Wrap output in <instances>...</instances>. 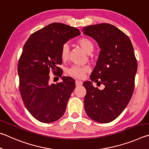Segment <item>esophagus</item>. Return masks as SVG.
Wrapping results in <instances>:
<instances>
[{
    "mask_svg": "<svg viewBox=\"0 0 149 149\" xmlns=\"http://www.w3.org/2000/svg\"><path fill=\"white\" fill-rule=\"evenodd\" d=\"M75 84H76V86H81L82 84V82L79 80H75Z\"/></svg>",
    "mask_w": 149,
    "mask_h": 149,
    "instance_id": "34e87169",
    "label": "esophagus"
}]
</instances>
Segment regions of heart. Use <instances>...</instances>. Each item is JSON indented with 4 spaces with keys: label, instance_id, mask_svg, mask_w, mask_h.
<instances>
[{
    "label": "heart",
    "instance_id": "b5f03b06",
    "mask_svg": "<svg viewBox=\"0 0 149 149\" xmlns=\"http://www.w3.org/2000/svg\"><path fill=\"white\" fill-rule=\"evenodd\" d=\"M77 43L88 54H90L93 49V44L92 40L88 38L83 37L78 40ZM69 55V48L67 44H64L61 46L60 50V57L63 61H66ZM89 70L87 66L73 65L66 70V73L69 76L74 77L79 79H82L86 72Z\"/></svg>",
    "mask_w": 149,
    "mask_h": 149
}]
</instances>
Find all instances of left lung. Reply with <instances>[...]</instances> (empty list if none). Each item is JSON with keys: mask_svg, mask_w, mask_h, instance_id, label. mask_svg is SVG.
Wrapping results in <instances>:
<instances>
[{"mask_svg": "<svg viewBox=\"0 0 149 149\" xmlns=\"http://www.w3.org/2000/svg\"><path fill=\"white\" fill-rule=\"evenodd\" d=\"M82 31L94 38L101 48L90 79L105 86L100 90L92 82L83 83L86 90L85 111L93 120L109 123L123 112L134 93L137 69L134 47L126 34L109 23L89 25Z\"/></svg>", "mask_w": 149, "mask_h": 149, "instance_id": "8db88e82", "label": "left lung"}]
</instances>
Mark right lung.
I'll return each instance as SVG.
<instances>
[{
  "instance_id": "obj_1",
  "label": "right lung",
  "mask_w": 149,
  "mask_h": 149,
  "mask_svg": "<svg viewBox=\"0 0 149 149\" xmlns=\"http://www.w3.org/2000/svg\"><path fill=\"white\" fill-rule=\"evenodd\" d=\"M80 35L77 28L53 23L33 33L23 46L17 66L19 92L26 109L38 121L50 123L65 113L75 82L62 77V82L50 84L49 74L61 77V46Z\"/></svg>"
}]
</instances>
